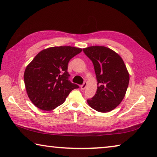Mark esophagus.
Instances as JSON below:
<instances>
[{
  "label": "esophagus",
  "mask_w": 157,
  "mask_h": 157,
  "mask_svg": "<svg viewBox=\"0 0 157 157\" xmlns=\"http://www.w3.org/2000/svg\"><path fill=\"white\" fill-rule=\"evenodd\" d=\"M86 84H87V83H86V82H84L83 84H82L81 86H80V88H81V89L82 90H84L85 88H86Z\"/></svg>",
  "instance_id": "34e87169"
}]
</instances>
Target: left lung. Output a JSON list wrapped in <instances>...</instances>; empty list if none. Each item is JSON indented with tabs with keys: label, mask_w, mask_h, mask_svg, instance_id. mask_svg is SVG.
<instances>
[{
	"label": "left lung",
	"mask_w": 157,
	"mask_h": 157,
	"mask_svg": "<svg viewBox=\"0 0 157 157\" xmlns=\"http://www.w3.org/2000/svg\"><path fill=\"white\" fill-rule=\"evenodd\" d=\"M92 61L98 81L94 97L89 105L99 112H109L122 102L129 82V75L123 60L113 50L105 46H90L83 49Z\"/></svg>",
	"instance_id": "8db88e82"
}]
</instances>
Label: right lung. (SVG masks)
<instances>
[{
	"label": "right lung",
	"instance_id": "1",
	"mask_svg": "<svg viewBox=\"0 0 157 157\" xmlns=\"http://www.w3.org/2000/svg\"><path fill=\"white\" fill-rule=\"evenodd\" d=\"M82 52L79 48L51 47L41 50L26 67L24 82L30 100L36 107L51 111L63 104L79 86L69 80L68 63Z\"/></svg>",
	"mask_w": 157,
	"mask_h": 157
}]
</instances>
